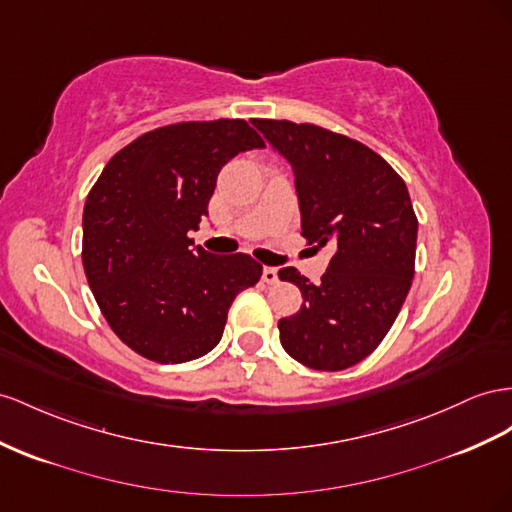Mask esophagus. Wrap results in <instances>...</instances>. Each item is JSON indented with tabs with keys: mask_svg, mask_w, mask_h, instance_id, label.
Returning a JSON list of instances; mask_svg holds the SVG:
<instances>
[{
	"mask_svg": "<svg viewBox=\"0 0 512 512\" xmlns=\"http://www.w3.org/2000/svg\"><path fill=\"white\" fill-rule=\"evenodd\" d=\"M262 280H265L267 284L278 282V269H275V267H265V269H262Z\"/></svg>",
	"mask_w": 512,
	"mask_h": 512,
	"instance_id": "1",
	"label": "esophagus"
}]
</instances>
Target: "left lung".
Listing matches in <instances>:
<instances>
[{"instance_id":"left-lung-1","label":"left lung","mask_w":512,"mask_h":512,"mask_svg":"<svg viewBox=\"0 0 512 512\" xmlns=\"http://www.w3.org/2000/svg\"><path fill=\"white\" fill-rule=\"evenodd\" d=\"M290 163L308 243L334 245L319 284L295 269L303 306L280 319V342L299 364L344 370L375 351L394 325L416 267L418 217L392 165L362 142L316 124L252 120Z\"/></svg>"}]
</instances>
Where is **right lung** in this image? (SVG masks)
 <instances>
[{
    "label": "right lung",
    "instance_id": "obj_1",
    "mask_svg": "<svg viewBox=\"0 0 512 512\" xmlns=\"http://www.w3.org/2000/svg\"><path fill=\"white\" fill-rule=\"evenodd\" d=\"M245 120L178 122L137 137L109 159L84 206V269L96 303L129 349L159 364L213 351L228 310L262 265L193 245L217 174L262 148Z\"/></svg>",
    "mask_w": 512,
    "mask_h": 512
}]
</instances>
